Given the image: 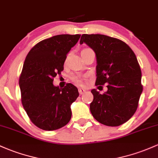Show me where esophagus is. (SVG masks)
Masks as SVG:
<instances>
[{
    "label": "esophagus",
    "instance_id": "34e87169",
    "mask_svg": "<svg viewBox=\"0 0 158 158\" xmlns=\"http://www.w3.org/2000/svg\"><path fill=\"white\" fill-rule=\"evenodd\" d=\"M78 91H79V93H80V94L82 95V94H84V93L86 92V89H84V88H79V89H78Z\"/></svg>",
    "mask_w": 158,
    "mask_h": 158
}]
</instances>
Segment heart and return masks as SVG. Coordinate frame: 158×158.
Here are the masks:
<instances>
[{
  "instance_id": "heart-1",
  "label": "heart",
  "mask_w": 158,
  "mask_h": 158,
  "mask_svg": "<svg viewBox=\"0 0 158 158\" xmlns=\"http://www.w3.org/2000/svg\"><path fill=\"white\" fill-rule=\"evenodd\" d=\"M87 50V49H84L83 50ZM72 79L75 84H77V85H81V84H82L83 79L84 78H83L81 76H74V77H72Z\"/></svg>"
}]
</instances>
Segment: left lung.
<instances>
[{
    "label": "left lung",
    "mask_w": 158,
    "mask_h": 158,
    "mask_svg": "<svg viewBox=\"0 0 158 158\" xmlns=\"http://www.w3.org/2000/svg\"><path fill=\"white\" fill-rule=\"evenodd\" d=\"M84 43L96 54V85L108 84V90L103 94L96 89L91 90V114L102 124L120 126L135 112L142 93L136 56L126 43L104 35L84 34L80 40L81 44Z\"/></svg>",
    "instance_id": "1"
}]
</instances>
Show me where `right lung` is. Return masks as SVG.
Wrapping results in <instances>:
<instances>
[{
  "mask_svg": "<svg viewBox=\"0 0 158 158\" xmlns=\"http://www.w3.org/2000/svg\"><path fill=\"white\" fill-rule=\"evenodd\" d=\"M80 37L59 35L45 39L25 58L19 82L22 103L32 123L44 130H58L72 118L71 106L78 97V89L72 84L62 89L52 82Z\"/></svg>",
  "mask_w": 158,
  "mask_h": 158,
  "instance_id": "obj_1",
  "label": "right lung"
}]
</instances>
